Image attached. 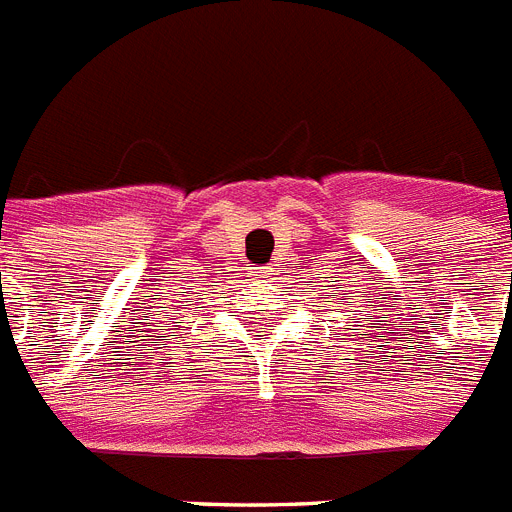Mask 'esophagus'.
<instances>
[{
    "label": "esophagus",
    "instance_id": "34e87169",
    "mask_svg": "<svg viewBox=\"0 0 512 512\" xmlns=\"http://www.w3.org/2000/svg\"><path fill=\"white\" fill-rule=\"evenodd\" d=\"M273 275H275L273 268H257V270H255V278H257V281H265V283H268V281H273Z\"/></svg>",
    "mask_w": 512,
    "mask_h": 512
}]
</instances>
